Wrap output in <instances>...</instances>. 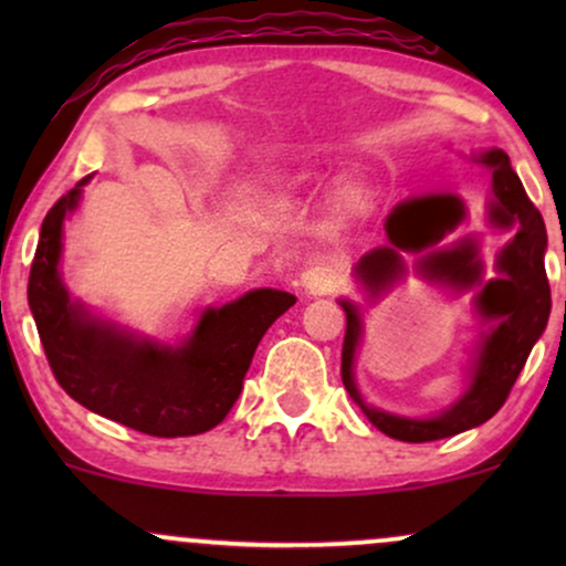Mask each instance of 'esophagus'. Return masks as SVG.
<instances>
[{
    "instance_id": "34e87169",
    "label": "esophagus",
    "mask_w": 566,
    "mask_h": 566,
    "mask_svg": "<svg viewBox=\"0 0 566 566\" xmlns=\"http://www.w3.org/2000/svg\"><path fill=\"white\" fill-rule=\"evenodd\" d=\"M301 287L308 292V295H329V292L340 287V274L327 263L311 265V269H305L301 274Z\"/></svg>"
}]
</instances>
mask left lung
Instances as JSON below:
<instances>
[{
  "label": "left lung",
  "instance_id": "8db88e82",
  "mask_svg": "<svg viewBox=\"0 0 566 566\" xmlns=\"http://www.w3.org/2000/svg\"><path fill=\"white\" fill-rule=\"evenodd\" d=\"M471 159L492 172L495 199L486 205V220L492 229L513 231V239L495 258V279H482L484 263L479 255V239L465 237L452 247H437L469 216L458 193H428L396 205L386 220L388 244L369 250L354 265L356 282L365 287L369 301H378L382 292L407 276V252H426L415 263V271L431 282L444 284L454 292L476 290L473 314L479 316L482 333L471 350L465 391L431 418H407L369 405L354 378L356 348L365 335L361 311L348 297L337 301L346 311L343 386L378 431L412 444L447 439L486 423L509 399L513 382L522 373L532 346L545 333L551 314V287L545 276L548 237H545L543 216L530 201L503 148H486L473 154Z\"/></svg>",
  "mask_w": 566,
  "mask_h": 566
}]
</instances>
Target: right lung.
<instances>
[{
    "label": "right lung",
    "mask_w": 566,
    "mask_h": 566,
    "mask_svg": "<svg viewBox=\"0 0 566 566\" xmlns=\"http://www.w3.org/2000/svg\"><path fill=\"white\" fill-rule=\"evenodd\" d=\"M90 178L48 212L31 263L29 308L50 367L71 399L114 423L161 439L210 431L242 394L265 329L297 297L261 287L226 305H207L180 343L103 319L71 297L61 274L63 223L80 207Z\"/></svg>",
    "instance_id": "obj_1"
}]
</instances>
